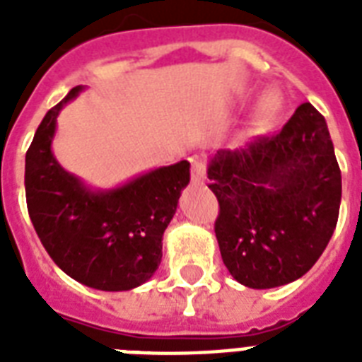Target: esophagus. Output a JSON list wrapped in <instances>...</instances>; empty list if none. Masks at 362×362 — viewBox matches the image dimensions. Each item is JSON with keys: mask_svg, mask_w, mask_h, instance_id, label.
Returning a JSON list of instances; mask_svg holds the SVG:
<instances>
[{"mask_svg": "<svg viewBox=\"0 0 362 362\" xmlns=\"http://www.w3.org/2000/svg\"><path fill=\"white\" fill-rule=\"evenodd\" d=\"M206 176V163L204 159H193L192 161V180L193 182H203Z\"/></svg>", "mask_w": 362, "mask_h": 362, "instance_id": "34e87169", "label": "esophagus"}]
</instances>
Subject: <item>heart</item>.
Instances as JSON below:
<instances>
[{"label":"heart","mask_w":362,"mask_h":362,"mask_svg":"<svg viewBox=\"0 0 362 362\" xmlns=\"http://www.w3.org/2000/svg\"><path fill=\"white\" fill-rule=\"evenodd\" d=\"M280 110V105L272 95H264L257 105V110L252 118V124H250V131L252 133H264V131L270 129V125L274 124L276 115Z\"/></svg>","instance_id":"heart-1"}]
</instances>
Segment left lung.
Segmentation results:
<instances>
[{
  "label": "left lung",
  "mask_w": 362,
  "mask_h": 362,
  "mask_svg": "<svg viewBox=\"0 0 362 362\" xmlns=\"http://www.w3.org/2000/svg\"><path fill=\"white\" fill-rule=\"evenodd\" d=\"M209 180L220 203L214 231L221 259L242 286L298 280L334 233L342 175L325 118L310 103L278 133L218 150Z\"/></svg>",
  "instance_id": "1"
}]
</instances>
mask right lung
I'll return each mask as SVG.
<instances>
[{
    "mask_svg": "<svg viewBox=\"0 0 362 362\" xmlns=\"http://www.w3.org/2000/svg\"><path fill=\"white\" fill-rule=\"evenodd\" d=\"M73 88L48 110L25 152V203L37 237L73 280L101 291H129L161 263V240L189 182V163L159 167L109 192H93L52 153L56 118Z\"/></svg>",
    "mask_w": 362,
    "mask_h": 362,
    "instance_id": "obj_1",
    "label": "right lung"
}]
</instances>
